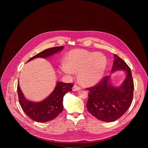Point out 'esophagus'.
Masks as SVG:
<instances>
[{"label": "esophagus", "instance_id": "1", "mask_svg": "<svg viewBox=\"0 0 148 148\" xmlns=\"http://www.w3.org/2000/svg\"><path fill=\"white\" fill-rule=\"evenodd\" d=\"M80 89H81V87H79V86H78L77 85H75V84L73 86V91H78V90H80Z\"/></svg>", "mask_w": 148, "mask_h": 148}]
</instances>
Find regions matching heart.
I'll return each mask as SVG.
<instances>
[{"mask_svg": "<svg viewBox=\"0 0 148 148\" xmlns=\"http://www.w3.org/2000/svg\"><path fill=\"white\" fill-rule=\"evenodd\" d=\"M107 66V58L98 53L77 49L68 55L67 64L61 66V71L66 74L79 72L78 77L84 86H91L102 77Z\"/></svg>", "mask_w": 148, "mask_h": 148, "instance_id": "1", "label": "heart"}]
</instances>
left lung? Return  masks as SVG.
Returning a JSON list of instances; mask_svg holds the SVG:
<instances>
[{
    "label": "left lung",
    "instance_id": "8db88e82",
    "mask_svg": "<svg viewBox=\"0 0 148 148\" xmlns=\"http://www.w3.org/2000/svg\"><path fill=\"white\" fill-rule=\"evenodd\" d=\"M112 72L125 70L126 77L119 87H114L109 82L110 76L102 78L95 86L86 88L89 91L87 103L88 111L94 116L104 122H113L121 118L128 110L133 99L134 81L131 69L117 55Z\"/></svg>",
    "mask_w": 148,
    "mask_h": 148
}]
</instances>
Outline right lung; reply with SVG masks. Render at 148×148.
Listing matches in <instances>:
<instances>
[{"instance_id":"add662e5","label":"right lung","mask_w":148,"mask_h":148,"mask_svg":"<svg viewBox=\"0 0 148 148\" xmlns=\"http://www.w3.org/2000/svg\"><path fill=\"white\" fill-rule=\"evenodd\" d=\"M63 48V46H59L46 49L30 58L27 62L38 57L47 58ZM73 86V83L57 82L54 90L46 99L40 102H33L26 99L18 82L17 94L20 105L25 113L32 119L38 122L50 121L62 111L63 97L67 92L72 91Z\"/></svg>"}]
</instances>
